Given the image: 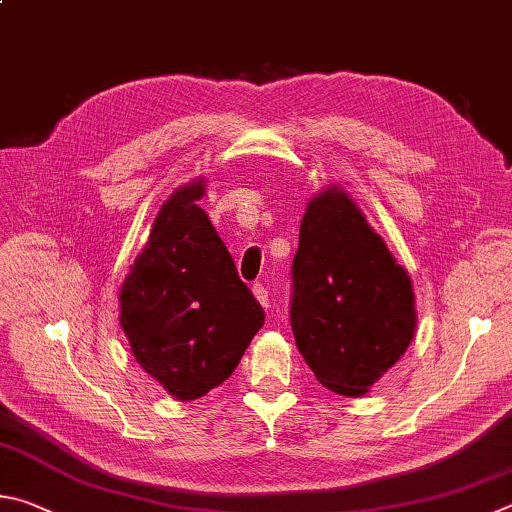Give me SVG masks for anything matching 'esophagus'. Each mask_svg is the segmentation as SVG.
<instances>
[{"mask_svg":"<svg viewBox=\"0 0 512 512\" xmlns=\"http://www.w3.org/2000/svg\"><path fill=\"white\" fill-rule=\"evenodd\" d=\"M253 295L257 297V302L264 306V309H268L271 306V300H268V288L264 284H255L253 286Z\"/></svg>","mask_w":512,"mask_h":512,"instance_id":"esophagus-1","label":"esophagus"}]
</instances>
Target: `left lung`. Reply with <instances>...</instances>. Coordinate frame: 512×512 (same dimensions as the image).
<instances>
[{
	"label": "left lung",
	"instance_id": "8db88e82",
	"mask_svg": "<svg viewBox=\"0 0 512 512\" xmlns=\"http://www.w3.org/2000/svg\"><path fill=\"white\" fill-rule=\"evenodd\" d=\"M291 327L315 378L349 398L367 394L414 338L410 275L340 185L306 203Z\"/></svg>",
	"mask_w": 512,
	"mask_h": 512
}]
</instances>
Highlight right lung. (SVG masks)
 <instances>
[{"label":"right lung","mask_w":512,"mask_h":512,"mask_svg":"<svg viewBox=\"0 0 512 512\" xmlns=\"http://www.w3.org/2000/svg\"><path fill=\"white\" fill-rule=\"evenodd\" d=\"M206 179L176 188L120 286V327L138 365L176 401L224 383L264 324V309L199 199Z\"/></svg>","instance_id":"add662e5"}]
</instances>
